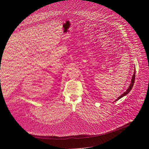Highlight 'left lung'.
<instances>
[{"label": "left lung", "mask_w": 149, "mask_h": 149, "mask_svg": "<svg viewBox=\"0 0 149 149\" xmlns=\"http://www.w3.org/2000/svg\"><path fill=\"white\" fill-rule=\"evenodd\" d=\"M135 72H134V75H133V76H132V77L131 83H130V86H129L128 89H127V91H126V92H124V93H123V94H122L121 96H120L115 101L118 100L120 99L121 98H122V97H123L124 96H125V95H126L127 94H128V93H129V92L132 90V88H133V86H134V83H135Z\"/></svg>", "instance_id": "left-lung-1"}]
</instances>
